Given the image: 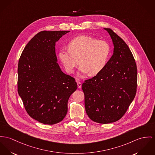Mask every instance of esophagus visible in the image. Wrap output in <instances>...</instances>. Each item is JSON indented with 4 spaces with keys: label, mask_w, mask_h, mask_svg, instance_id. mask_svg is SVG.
I'll list each match as a JSON object with an SVG mask.
<instances>
[{
    "label": "esophagus",
    "mask_w": 155,
    "mask_h": 155,
    "mask_svg": "<svg viewBox=\"0 0 155 155\" xmlns=\"http://www.w3.org/2000/svg\"><path fill=\"white\" fill-rule=\"evenodd\" d=\"M81 85H82V84L80 82H77V86H78V88H80L81 87Z\"/></svg>",
    "instance_id": "obj_1"
}]
</instances>
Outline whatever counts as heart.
Masks as SVG:
<instances>
[{"label": "heart", "mask_w": 155, "mask_h": 155, "mask_svg": "<svg viewBox=\"0 0 155 155\" xmlns=\"http://www.w3.org/2000/svg\"><path fill=\"white\" fill-rule=\"evenodd\" d=\"M67 47V50L60 49L58 57L65 70L70 74L80 62L81 73L95 75L105 68L111 54L107 42L90 36L75 37L68 43Z\"/></svg>", "instance_id": "heart-1"}]
</instances>
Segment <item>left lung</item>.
Listing matches in <instances>:
<instances>
[{"label":"left lung","instance_id":"obj_1","mask_svg":"<svg viewBox=\"0 0 155 155\" xmlns=\"http://www.w3.org/2000/svg\"><path fill=\"white\" fill-rule=\"evenodd\" d=\"M113 54L105 68L82 84L85 111L96 123L107 124L120 119L136 93L137 66L126 42L110 28Z\"/></svg>","mask_w":155,"mask_h":155}]
</instances>
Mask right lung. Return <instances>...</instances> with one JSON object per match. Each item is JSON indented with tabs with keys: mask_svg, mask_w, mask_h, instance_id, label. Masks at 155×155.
Instances as JSON below:
<instances>
[{
	"mask_svg": "<svg viewBox=\"0 0 155 155\" xmlns=\"http://www.w3.org/2000/svg\"><path fill=\"white\" fill-rule=\"evenodd\" d=\"M68 31H43L27 44L18 67V91L28 114L44 124L61 121L68 111V101L77 90L71 76L61 71L55 43Z\"/></svg>",
	"mask_w": 155,
	"mask_h": 155,
	"instance_id": "1",
	"label": "right lung"
}]
</instances>
